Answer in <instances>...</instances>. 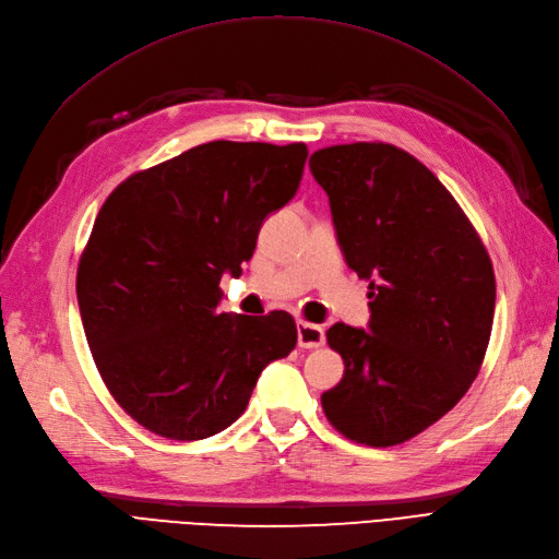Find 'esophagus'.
Wrapping results in <instances>:
<instances>
[{"instance_id": "obj_1", "label": "esophagus", "mask_w": 559, "mask_h": 559, "mask_svg": "<svg viewBox=\"0 0 559 559\" xmlns=\"http://www.w3.org/2000/svg\"><path fill=\"white\" fill-rule=\"evenodd\" d=\"M324 345V329L310 321H298V347L314 349Z\"/></svg>"}]
</instances>
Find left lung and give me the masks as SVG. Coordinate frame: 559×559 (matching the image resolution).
I'll return each mask as SVG.
<instances>
[{
	"label": "left lung",
	"mask_w": 559,
	"mask_h": 559,
	"mask_svg": "<svg viewBox=\"0 0 559 559\" xmlns=\"http://www.w3.org/2000/svg\"><path fill=\"white\" fill-rule=\"evenodd\" d=\"M310 170L347 265L370 282V331L343 321L326 331L345 376L321 408L354 443H405L478 376L495 319L492 261L452 193L408 151L335 144L314 151Z\"/></svg>",
	"instance_id": "left-lung-1"
}]
</instances>
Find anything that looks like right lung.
Returning a JSON list of instances; mask_svg holds the SVG:
<instances>
[{
	"label": "right lung",
	"instance_id": "right-lung-1",
	"mask_svg": "<svg viewBox=\"0 0 559 559\" xmlns=\"http://www.w3.org/2000/svg\"><path fill=\"white\" fill-rule=\"evenodd\" d=\"M308 146L207 142L130 175L99 210L76 270L83 331L109 394L170 441L230 427L261 370L289 357L296 321L218 312L263 218L289 202Z\"/></svg>",
	"mask_w": 559,
	"mask_h": 559
}]
</instances>
